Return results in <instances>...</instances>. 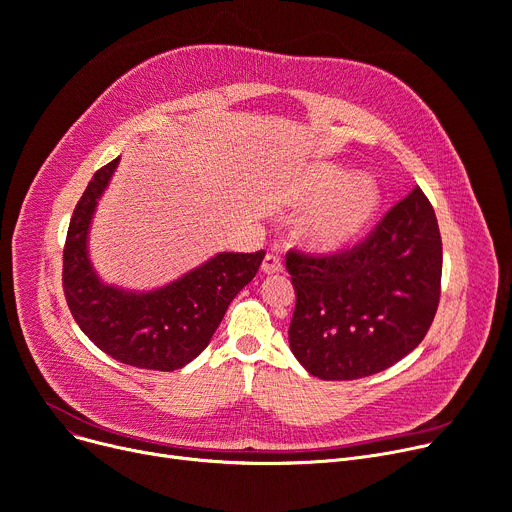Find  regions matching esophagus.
Listing matches in <instances>:
<instances>
[{"label": "esophagus", "mask_w": 512, "mask_h": 512, "mask_svg": "<svg viewBox=\"0 0 512 512\" xmlns=\"http://www.w3.org/2000/svg\"><path fill=\"white\" fill-rule=\"evenodd\" d=\"M281 270H283L281 258L275 256V254H266V258L262 262V273L264 275H277V273H281Z\"/></svg>", "instance_id": "34e87169"}]
</instances>
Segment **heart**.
Wrapping results in <instances>:
<instances>
[{
    "mask_svg": "<svg viewBox=\"0 0 512 512\" xmlns=\"http://www.w3.org/2000/svg\"><path fill=\"white\" fill-rule=\"evenodd\" d=\"M302 204H319L304 223L308 242L324 252H335L357 237H362L374 223L380 208V188L368 175H355L347 169L322 165L310 171L297 190Z\"/></svg>",
    "mask_w": 512,
    "mask_h": 512,
    "instance_id": "b5f03b06",
    "label": "heart"
}]
</instances>
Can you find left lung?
<instances>
[{
    "instance_id": "1",
    "label": "left lung",
    "mask_w": 512,
    "mask_h": 512,
    "mask_svg": "<svg viewBox=\"0 0 512 512\" xmlns=\"http://www.w3.org/2000/svg\"><path fill=\"white\" fill-rule=\"evenodd\" d=\"M287 273L297 362L322 380L378 374L422 343L434 320L442 275L434 208L415 188L364 244L330 258L289 252Z\"/></svg>"
}]
</instances>
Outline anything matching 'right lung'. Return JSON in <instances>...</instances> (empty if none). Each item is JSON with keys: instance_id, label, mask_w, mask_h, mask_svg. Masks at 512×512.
<instances>
[{"instance_id": "1", "label": "right lung", "mask_w": 512, "mask_h": 512, "mask_svg": "<svg viewBox=\"0 0 512 512\" xmlns=\"http://www.w3.org/2000/svg\"><path fill=\"white\" fill-rule=\"evenodd\" d=\"M119 157L90 179L70 221L64 293L82 333L113 359L142 370L173 372L213 339L233 297L258 273L264 252H217L155 289L105 283L88 252V235Z\"/></svg>"}]
</instances>
